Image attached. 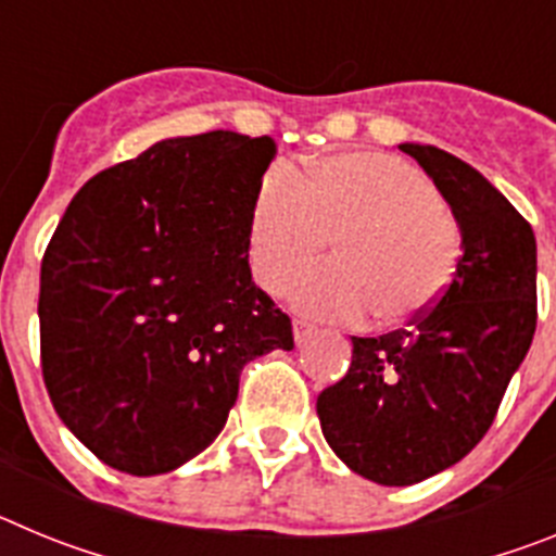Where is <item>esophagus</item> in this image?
I'll return each mask as SVG.
<instances>
[{
  "label": "esophagus",
  "mask_w": 556,
  "mask_h": 556,
  "mask_svg": "<svg viewBox=\"0 0 556 556\" xmlns=\"http://www.w3.org/2000/svg\"><path fill=\"white\" fill-rule=\"evenodd\" d=\"M292 333H294V342H298V345H303V342H306V339L314 333V326H312V323H306V320H294L292 323Z\"/></svg>",
  "instance_id": "1"
}]
</instances>
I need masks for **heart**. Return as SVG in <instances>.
Segmentation results:
<instances>
[{
  "mask_svg": "<svg viewBox=\"0 0 556 556\" xmlns=\"http://www.w3.org/2000/svg\"><path fill=\"white\" fill-rule=\"evenodd\" d=\"M333 239L337 264L294 289L317 317L395 323L424 314L448 289L462 233L431 180L387 152H342L298 178L273 166L250 208V267L267 292H287Z\"/></svg>",
  "mask_w": 556,
  "mask_h": 556,
  "instance_id": "heart-1",
  "label": "heart"
}]
</instances>
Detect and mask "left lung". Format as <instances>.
<instances>
[{"label":"left lung","instance_id":"left-lung-1","mask_svg":"<svg viewBox=\"0 0 556 556\" xmlns=\"http://www.w3.org/2000/svg\"><path fill=\"white\" fill-rule=\"evenodd\" d=\"M424 166L462 233L443 298L409 328L353 337L345 378L317 417L353 473L406 488L451 468L493 426L538 326V244L484 175L431 144H397Z\"/></svg>","mask_w":556,"mask_h":556}]
</instances>
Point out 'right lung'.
I'll list each match as a JSON object with an SVG mask.
<instances>
[{"mask_svg":"<svg viewBox=\"0 0 556 556\" xmlns=\"http://www.w3.org/2000/svg\"><path fill=\"white\" fill-rule=\"evenodd\" d=\"M275 141L166 139L88 180L41 262V370L97 459L159 476L208 448L255 356L292 323L248 264L255 189Z\"/></svg>","mask_w":556,"mask_h":556,"instance_id":"add662e5","label":"right lung"}]
</instances>
